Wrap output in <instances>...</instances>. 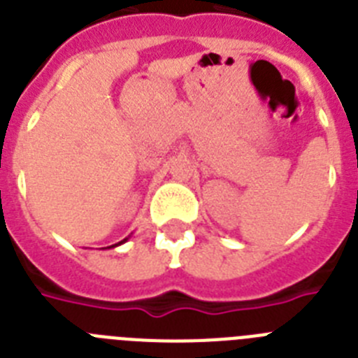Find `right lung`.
I'll return each instance as SVG.
<instances>
[{"label":"right lung","mask_w":358,"mask_h":358,"mask_svg":"<svg viewBox=\"0 0 358 358\" xmlns=\"http://www.w3.org/2000/svg\"><path fill=\"white\" fill-rule=\"evenodd\" d=\"M124 241H126V239H124ZM120 243H122V241H120ZM120 243H119V245H120ZM111 247H113V245H111Z\"/></svg>","instance_id":"add662e5"}]
</instances>
